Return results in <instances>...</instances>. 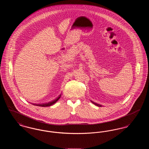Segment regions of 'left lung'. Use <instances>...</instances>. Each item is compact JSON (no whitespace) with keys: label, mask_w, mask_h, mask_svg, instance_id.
Masks as SVG:
<instances>
[{"label":"left lung","mask_w":149,"mask_h":149,"mask_svg":"<svg viewBox=\"0 0 149 149\" xmlns=\"http://www.w3.org/2000/svg\"><path fill=\"white\" fill-rule=\"evenodd\" d=\"M92 102L94 104H95V106H97L98 107H101L102 106L101 105H100V104H97V103H94V102H92Z\"/></svg>","instance_id":"1"}]
</instances>
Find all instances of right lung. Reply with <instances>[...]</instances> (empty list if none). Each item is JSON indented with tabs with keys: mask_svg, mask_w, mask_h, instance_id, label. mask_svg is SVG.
<instances>
[{
	"mask_svg": "<svg viewBox=\"0 0 149 149\" xmlns=\"http://www.w3.org/2000/svg\"><path fill=\"white\" fill-rule=\"evenodd\" d=\"M60 97H61V95H60L58 98H57L56 99H55V100H54L53 101H52V102H49V103H45V104H38V106H41V107H49L51 106H52V105H53L54 104H55L56 102H57L58 100V99L60 98Z\"/></svg>",
	"mask_w": 149,
	"mask_h": 149,
	"instance_id": "1",
	"label": "right lung"
}]
</instances>
